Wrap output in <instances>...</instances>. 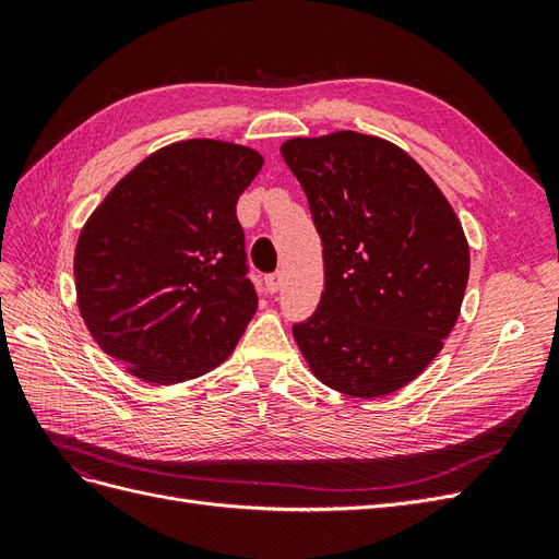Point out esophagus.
Instances as JSON below:
<instances>
[{
	"label": "esophagus",
	"mask_w": 559,
	"mask_h": 559,
	"mask_svg": "<svg viewBox=\"0 0 559 559\" xmlns=\"http://www.w3.org/2000/svg\"><path fill=\"white\" fill-rule=\"evenodd\" d=\"M282 282H284L282 273H273V275H267V277H265V289H267L270 294H277V292L282 289Z\"/></svg>",
	"instance_id": "34e87169"
}]
</instances>
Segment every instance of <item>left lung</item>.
<instances>
[{
  "instance_id": "8db88e82",
  "label": "left lung",
  "mask_w": 559,
  "mask_h": 559,
  "mask_svg": "<svg viewBox=\"0 0 559 559\" xmlns=\"http://www.w3.org/2000/svg\"><path fill=\"white\" fill-rule=\"evenodd\" d=\"M282 158L324 247V292L294 337L312 373L357 399L392 394L443 349L466 292L460 218L403 148L361 132L296 138Z\"/></svg>"
}]
</instances>
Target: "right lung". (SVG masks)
I'll return each mask as SVG.
<instances>
[{
  "label": "right lung",
  "instance_id": "right-lung-1",
  "mask_svg": "<svg viewBox=\"0 0 559 559\" xmlns=\"http://www.w3.org/2000/svg\"><path fill=\"white\" fill-rule=\"evenodd\" d=\"M263 158L189 140L118 181L79 235L76 298L105 354L151 384L207 373L238 345L259 294L238 198Z\"/></svg>",
  "mask_w": 559,
  "mask_h": 559
}]
</instances>
